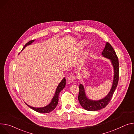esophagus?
Wrapping results in <instances>:
<instances>
[{
  "instance_id": "esophagus-1",
  "label": "esophagus",
  "mask_w": 134,
  "mask_h": 134,
  "mask_svg": "<svg viewBox=\"0 0 134 134\" xmlns=\"http://www.w3.org/2000/svg\"><path fill=\"white\" fill-rule=\"evenodd\" d=\"M75 75H70L68 77V79H67V81L69 83H72V82H73L74 81V80L75 79Z\"/></svg>"
}]
</instances>
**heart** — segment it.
Wrapping results in <instances>:
<instances>
[{
	"instance_id": "obj_1",
	"label": "heart",
	"mask_w": 134,
	"mask_h": 134,
	"mask_svg": "<svg viewBox=\"0 0 134 134\" xmlns=\"http://www.w3.org/2000/svg\"><path fill=\"white\" fill-rule=\"evenodd\" d=\"M86 44H87V42H86V41H83L80 42V44H79L80 47V48H82V47H83L85 45H86Z\"/></svg>"
}]
</instances>
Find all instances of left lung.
Masks as SVG:
<instances>
[{
    "label": "left lung",
    "instance_id": "8db88e82",
    "mask_svg": "<svg viewBox=\"0 0 134 134\" xmlns=\"http://www.w3.org/2000/svg\"><path fill=\"white\" fill-rule=\"evenodd\" d=\"M102 55L110 59L114 68V77L112 86L107 95L103 99L98 100H93L87 98L82 84H80L78 99L81 106L89 111H96L105 108L110 102L116 89L119 81V60L116 53L111 45L106 42L105 47L102 53Z\"/></svg>",
    "mask_w": 134,
    "mask_h": 134
}]
</instances>
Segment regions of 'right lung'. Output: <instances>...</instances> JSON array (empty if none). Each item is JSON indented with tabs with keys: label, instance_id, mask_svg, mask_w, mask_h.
<instances>
[{
	"label": "right lung",
	"instance_id": "obj_1",
	"mask_svg": "<svg viewBox=\"0 0 134 134\" xmlns=\"http://www.w3.org/2000/svg\"><path fill=\"white\" fill-rule=\"evenodd\" d=\"M35 41V40H31L29 42H28L25 45V46L23 47L22 50H23V48H25V47H26L27 45H30L32 42H34ZM66 86V79L64 77L62 81L60 82V83L59 84V85L58 86L55 94L53 97V98L51 102V103L47 105V106H45V107H32L30 106L29 105H28L27 104V105L28 106H29L30 108L34 109V111L39 112V113H50L51 111H52L53 109H54V108L56 107L57 105H58V100H59V93L60 92L62 91L65 87Z\"/></svg>",
	"mask_w": 134,
	"mask_h": 134
}]
</instances>
